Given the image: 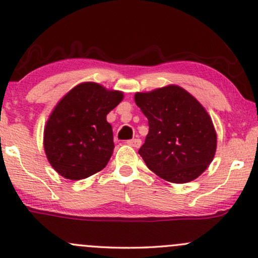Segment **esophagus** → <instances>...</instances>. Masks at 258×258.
Masks as SVG:
<instances>
[{"label":"esophagus","mask_w":258,"mask_h":258,"mask_svg":"<svg viewBox=\"0 0 258 258\" xmlns=\"http://www.w3.org/2000/svg\"><path fill=\"white\" fill-rule=\"evenodd\" d=\"M126 144L130 145V147H134V148H140L141 144H142V141L140 138H133V140H129L126 141Z\"/></svg>","instance_id":"1"}]
</instances>
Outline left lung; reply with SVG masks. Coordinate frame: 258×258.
I'll return each mask as SVG.
<instances>
[{
  "label": "left lung",
  "instance_id": "left-lung-1",
  "mask_svg": "<svg viewBox=\"0 0 258 258\" xmlns=\"http://www.w3.org/2000/svg\"><path fill=\"white\" fill-rule=\"evenodd\" d=\"M149 133L138 154L164 180L184 184L207 169L216 151L212 118L198 100L175 85L136 93Z\"/></svg>",
  "mask_w": 258,
  "mask_h": 258
}]
</instances>
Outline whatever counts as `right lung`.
<instances>
[{
    "label": "right lung",
    "instance_id": "add662e5",
    "mask_svg": "<svg viewBox=\"0 0 258 258\" xmlns=\"http://www.w3.org/2000/svg\"><path fill=\"white\" fill-rule=\"evenodd\" d=\"M122 100V92L83 83L58 102L44 129V150L59 174L80 180L107 165L115 145L106 117Z\"/></svg>",
    "mask_w": 258,
    "mask_h": 258
}]
</instances>
